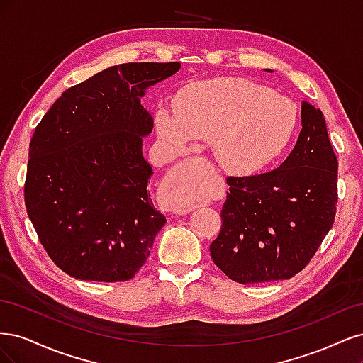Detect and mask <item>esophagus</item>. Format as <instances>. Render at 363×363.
Masks as SVG:
<instances>
[{
  "instance_id": "34e87169",
  "label": "esophagus",
  "mask_w": 363,
  "mask_h": 363,
  "mask_svg": "<svg viewBox=\"0 0 363 363\" xmlns=\"http://www.w3.org/2000/svg\"><path fill=\"white\" fill-rule=\"evenodd\" d=\"M168 188H169V186H168ZM164 207H167L168 212L177 213V215H186V213H189L191 211H194V206H188V204H183V203L175 201V200L171 199V195H169L167 204H164Z\"/></svg>"
}]
</instances>
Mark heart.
Instances as JSON below:
<instances>
[{
    "instance_id": "1",
    "label": "heart",
    "mask_w": 363,
    "mask_h": 363,
    "mask_svg": "<svg viewBox=\"0 0 363 363\" xmlns=\"http://www.w3.org/2000/svg\"><path fill=\"white\" fill-rule=\"evenodd\" d=\"M175 116L157 112L160 138L177 151L189 139L212 142L224 168L252 172L280 157L298 130L295 103L269 87L245 79H218L183 87L174 104ZM171 199L195 206L203 199L192 189L169 192Z\"/></svg>"
}]
</instances>
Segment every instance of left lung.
Returning a JSON list of instances; mask_svg holds the SVG:
<instances>
[{
    "mask_svg": "<svg viewBox=\"0 0 363 363\" xmlns=\"http://www.w3.org/2000/svg\"><path fill=\"white\" fill-rule=\"evenodd\" d=\"M298 140L279 168L228 175L221 230L211 244L215 265L236 283L286 280L303 271L337 204V159L320 108L301 103Z\"/></svg>",
    "mask_w": 363,
    "mask_h": 363,
    "instance_id": "left-lung-1",
    "label": "left lung"
}]
</instances>
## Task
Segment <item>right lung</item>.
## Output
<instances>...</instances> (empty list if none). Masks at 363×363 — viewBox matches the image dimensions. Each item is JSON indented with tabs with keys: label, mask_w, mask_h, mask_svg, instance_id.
<instances>
[{
	"label": "right lung",
	"mask_w": 363,
	"mask_h": 363,
	"mask_svg": "<svg viewBox=\"0 0 363 363\" xmlns=\"http://www.w3.org/2000/svg\"><path fill=\"white\" fill-rule=\"evenodd\" d=\"M179 62H130L65 91L30 140L24 200L50 259L68 276L127 281L150 256L167 219L150 200L152 169L142 136L152 118L148 86Z\"/></svg>",
	"instance_id": "add662e5"
}]
</instances>
